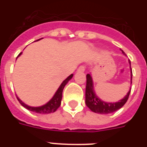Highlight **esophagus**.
Listing matches in <instances>:
<instances>
[{
    "mask_svg": "<svg viewBox=\"0 0 147 147\" xmlns=\"http://www.w3.org/2000/svg\"><path fill=\"white\" fill-rule=\"evenodd\" d=\"M85 67L84 66V65H81V66L78 69V71H82V72L85 71Z\"/></svg>",
    "mask_w": 147,
    "mask_h": 147,
    "instance_id": "obj_1",
    "label": "esophagus"
}]
</instances>
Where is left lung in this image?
Returning <instances> with one entry per match:
<instances>
[{
  "instance_id": "8db88e82",
  "label": "left lung",
  "mask_w": 147,
  "mask_h": 147,
  "mask_svg": "<svg viewBox=\"0 0 147 147\" xmlns=\"http://www.w3.org/2000/svg\"><path fill=\"white\" fill-rule=\"evenodd\" d=\"M122 52L123 55H125V53L123 50ZM129 63L130 65V61H129ZM131 65H130V85L132 83V69H131ZM130 89L127 92L123 98L121 99L117 102H106L104 101L98 96L94 92V82L92 79V74H87L86 76V88H85V104L87 107L89 108L92 111L97 113V114H111L113 112L116 111L117 110L123 107L125 105L127 100H128L129 95L130 93Z\"/></svg>"
}]
</instances>
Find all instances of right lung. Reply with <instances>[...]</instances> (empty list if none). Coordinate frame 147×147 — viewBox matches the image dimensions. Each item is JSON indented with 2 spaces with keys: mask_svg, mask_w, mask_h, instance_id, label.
Returning <instances> with one entry per match:
<instances>
[{
  "mask_svg": "<svg viewBox=\"0 0 147 147\" xmlns=\"http://www.w3.org/2000/svg\"><path fill=\"white\" fill-rule=\"evenodd\" d=\"M40 40H41V39L37 40L36 41ZM21 54L22 53H20L19 55H18V56L17 57V59L19 57L20 55H21ZM72 77H73V74H71L69 77H67V78H65L63 82H62V84L60 85V86L59 87L57 91L55 92V94L53 95V98H51L48 102L46 103L45 105H42V106H40V107H32V106H29V105H26L25 103L23 102V101H22V100L17 96V100H19V102L20 103V105H21L23 107H24L25 108L29 110V111H33V112H35V113H37V114H42L53 113V112H55V111L59 107L60 105H61V100H62V92H63V89H64L65 85H66L67 83L69 82V80H71Z\"/></svg>",
  "mask_w": 147,
  "mask_h": 147,
  "instance_id": "add662e5",
  "label": "right lung"
}]
</instances>
